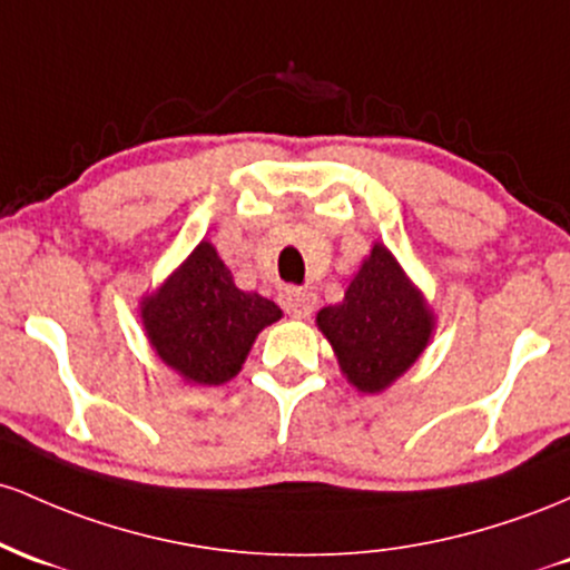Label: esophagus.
Segmentation results:
<instances>
[{
  "label": "esophagus",
  "instance_id": "esophagus-1",
  "mask_svg": "<svg viewBox=\"0 0 570 570\" xmlns=\"http://www.w3.org/2000/svg\"><path fill=\"white\" fill-rule=\"evenodd\" d=\"M279 304H283V309L291 317L306 320L312 312H315L317 296L309 291H302V287H285V291L279 293Z\"/></svg>",
  "mask_w": 570,
  "mask_h": 570
}]
</instances>
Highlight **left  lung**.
<instances>
[{"mask_svg":"<svg viewBox=\"0 0 570 570\" xmlns=\"http://www.w3.org/2000/svg\"><path fill=\"white\" fill-rule=\"evenodd\" d=\"M433 312L395 255L376 242L344 302L317 312L338 368L361 393H382L423 355L433 334Z\"/></svg>","mask_w":570,"mask_h":570,"instance_id":"obj_1","label":"left lung"}]
</instances>
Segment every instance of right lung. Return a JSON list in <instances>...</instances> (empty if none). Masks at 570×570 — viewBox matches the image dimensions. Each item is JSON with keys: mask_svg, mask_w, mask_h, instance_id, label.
<instances>
[{"mask_svg": "<svg viewBox=\"0 0 570 570\" xmlns=\"http://www.w3.org/2000/svg\"><path fill=\"white\" fill-rule=\"evenodd\" d=\"M150 347L190 385H223L242 371L255 336L283 309L234 285L232 268L199 242L139 306Z\"/></svg>", "mask_w": 570, "mask_h": 570, "instance_id": "add662e5", "label": "right lung"}]
</instances>
